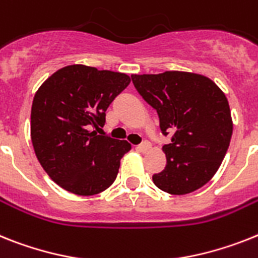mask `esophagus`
I'll return each instance as SVG.
<instances>
[{"label":"esophagus","mask_w":258,"mask_h":258,"mask_svg":"<svg viewBox=\"0 0 258 258\" xmlns=\"http://www.w3.org/2000/svg\"><path fill=\"white\" fill-rule=\"evenodd\" d=\"M149 148H151V144H149L148 142H144V143H142V144H139V146H138V149H139L140 152H143V153L148 152Z\"/></svg>","instance_id":"esophagus-1"}]
</instances>
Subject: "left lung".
I'll use <instances>...</instances> for the list:
<instances>
[{"label": "left lung", "mask_w": 258, "mask_h": 258, "mask_svg": "<svg viewBox=\"0 0 258 258\" xmlns=\"http://www.w3.org/2000/svg\"><path fill=\"white\" fill-rule=\"evenodd\" d=\"M140 96L157 111L164 135L165 169L152 179L162 191L183 196L213 178L227 153L232 118L226 94L202 75L166 71L159 75H133Z\"/></svg>", "instance_id": "left-lung-1"}]
</instances>
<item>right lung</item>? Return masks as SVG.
I'll return each mask as SVG.
<instances>
[{"label": "right lung", "instance_id": "obj_1", "mask_svg": "<svg viewBox=\"0 0 258 258\" xmlns=\"http://www.w3.org/2000/svg\"><path fill=\"white\" fill-rule=\"evenodd\" d=\"M131 82L125 73L81 64L56 71L35 93L31 142L53 182L77 196H94L112 185L125 140L98 135L106 110Z\"/></svg>", "mask_w": 258, "mask_h": 258}]
</instances>
